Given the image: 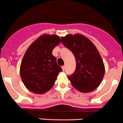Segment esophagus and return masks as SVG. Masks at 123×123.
I'll return each mask as SVG.
<instances>
[{"label":"esophagus","mask_w":123,"mask_h":123,"mask_svg":"<svg viewBox=\"0 0 123 123\" xmlns=\"http://www.w3.org/2000/svg\"><path fill=\"white\" fill-rule=\"evenodd\" d=\"M62 71H65V69H66V66H63L62 67Z\"/></svg>","instance_id":"1"}]
</instances>
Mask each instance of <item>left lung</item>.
<instances>
[{"mask_svg": "<svg viewBox=\"0 0 123 123\" xmlns=\"http://www.w3.org/2000/svg\"><path fill=\"white\" fill-rule=\"evenodd\" d=\"M61 42L74 54L76 70L68 76L74 88L82 92L94 91L101 84L105 69L101 57L93 43L81 34H69Z\"/></svg>", "mask_w": 123, "mask_h": 123, "instance_id": "left-lung-1", "label": "left lung"}]
</instances>
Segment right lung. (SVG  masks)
I'll return each mask as SVG.
<instances>
[{"label":"right lung","mask_w":123,"mask_h":123,"mask_svg":"<svg viewBox=\"0 0 123 123\" xmlns=\"http://www.w3.org/2000/svg\"><path fill=\"white\" fill-rule=\"evenodd\" d=\"M60 42L59 36L44 34L26 50L20 64V74L22 81L30 91L44 94L54 86L59 73L62 71L52 54Z\"/></svg>","instance_id":"add662e5"}]
</instances>
